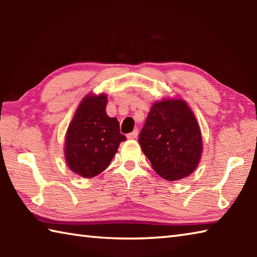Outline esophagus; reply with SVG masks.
Listing matches in <instances>:
<instances>
[{
  "label": "esophagus",
  "mask_w": 257,
  "mask_h": 257,
  "mask_svg": "<svg viewBox=\"0 0 257 257\" xmlns=\"http://www.w3.org/2000/svg\"><path fill=\"white\" fill-rule=\"evenodd\" d=\"M137 136H138V129H135L134 132H132V133L127 135V138L128 139H135Z\"/></svg>",
  "instance_id": "34e87169"
}]
</instances>
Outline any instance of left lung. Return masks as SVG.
<instances>
[{"label":"left lung","instance_id":"left-lung-1","mask_svg":"<svg viewBox=\"0 0 257 257\" xmlns=\"http://www.w3.org/2000/svg\"><path fill=\"white\" fill-rule=\"evenodd\" d=\"M138 142L154 171L170 181L189 176L196 169L203 150L196 118L181 99L155 103Z\"/></svg>","mask_w":257,"mask_h":257}]
</instances>
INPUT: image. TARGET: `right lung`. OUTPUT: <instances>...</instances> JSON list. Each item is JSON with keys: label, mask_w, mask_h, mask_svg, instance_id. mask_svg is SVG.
Masks as SVG:
<instances>
[{"label": "right lung", "mask_w": 257, "mask_h": 257, "mask_svg": "<svg viewBox=\"0 0 257 257\" xmlns=\"http://www.w3.org/2000/svg\"><path fill=\"white\" fill-rule=\"evenodd\" d=\"M105 95H88L77 108L66 137V160L70 170L93 178L108 167L125 136L119 121L106 114Z\"/></svg>", "instance_id": "add662e5"}]
</instances>
